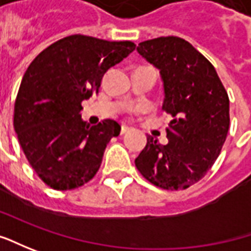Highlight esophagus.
<instances>
[{"mask_svg":"<svg viewBox=\"0 0 251 251\" xmlns=\"http://www.w3.org/2000/svg\"><path fill=\"white\" fill-rule=\"evenodd\" d=\"M129 130H130V127L127 125H122V127H121V133L122 134H125L126 132H129Z\"/></svg>","mask_w":251,"mask_h":251,"instance_id":"1","label":"esophagus"}]
</instances>
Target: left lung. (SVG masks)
Listing matches in <instances>:
<instances>
[{"instance_id": "obj_1", "label": "left lung", "mask_w": 251, "mask_h": 251, "mask_svg": "<svg viewBox=\"0 0 251 251\" xmlns=\"http://www.w3.org/2000/svg\"><path fill=\"white\" fill-rule=\"evenodd\" d=\"M137 52L160 69L162 109L171 122L167 144L147 136L136 168L154 186L185 190L203 179L220 155L229 130L228 93L211 62L180 37L143 41Z\"/></svg>"}]
</instances>
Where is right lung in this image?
Listing matches in <instances>:
<instances>
[{"label": "right lung", "instance_id": "obj_1", "mask_svg": "<svg viewBox=\"0 0 251 251\" xmlns=\"http://www.w3.org/2000/svg\"><path fill=\"white\" fill-rule=\"evenodd\" d=\"M132 41L83 34L58 40L33 59L15 100L13 127L30 167L55 190H74L99 172L105 147L121 125L83 122V100L99 94L111 66L134 51Z\"/></svg>", "mask_w": 251, "mask_h": 251}]
</instances>
